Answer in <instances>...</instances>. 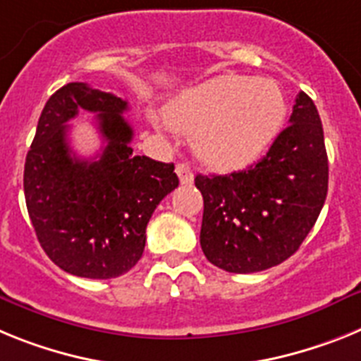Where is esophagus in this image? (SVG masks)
<instances>
[{
    "label": "esophagus",
    "instance_id": "1",
    "mask_svg": "<svg viewBox=\"0 0 361 361\" xmlns=\"http://www.w3.org/2000/svg\"><path fill=\"white\" fill-rule=\"evenodd\" d=\"M176 174H178V178H180V181L183 185H190V183H192L194 172H192V169H190L189 165H187V163H178V165H176Z\"/></svg>",
    "mask_w": 361,
    "mask_h": 361
}]
</instances>
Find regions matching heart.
Wrapping results in <instances>:
<instances>
[{
  "label": "heart",
  "mask_w": 361,
  "mask_h": 361,
  "mask_svg": "<svg viewBox=\"0 0 361 361\" xmlns=\"http://www.w3.org/2000/svg\"><path fill=\"white\" fill-rule=\"evenodd\" d=\"M285 114V96L272 80L221 76L169 103L165 121L192 136L194 152L205 165L233 171L267 150Z\"/></svg>",
  "instance_id": "obj_1"
}]
</instances>
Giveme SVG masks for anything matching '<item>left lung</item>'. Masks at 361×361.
I'll use <instances>...</instances> for the list:
<instances>
[{
  "label": "left lung",
  "instance_id": "1",
  "mask_svg": "<svg viewBox=\"0 0 361 361\" xmlns=\"http://www.w3.org/2000/svg\"><path fill=\"white\" fill-rule=\"evenodd\" d=\"M289 123L245 171L194 178L203 196L200 243L216 267L249 274L280 265L314 227L329 161L318 109L305 92L296 96Z\"/></svg>",
  "mask_w": 361,
  "mask_h": 361
}]
</instances>
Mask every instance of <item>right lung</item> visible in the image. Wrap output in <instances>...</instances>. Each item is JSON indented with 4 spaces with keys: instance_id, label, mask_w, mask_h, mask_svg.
I'll list each match as a JSON object with an SVG mask.
<instances>
[{
    "instance_id": "1",
    "label": "right lung",
    "mask_w": 361,
    "mask_h": 361,
    "mask_svg": "<svg viewBox=\"0 0 361 361\" xmlns=\"http://www.w3.org/2000/svg\"><path fill=\"white\" fill-rule=\"evenodd\" d=\"M128 105L87 83H67L43 106L27 152L23 189L37 241L59 269L109 280L134 267L145 249L150 216L180 180L174 163L133 152ZM80 110L98 114L106 147L81 160L68 145V126Z\"/></svg>"
}]
</instances>
